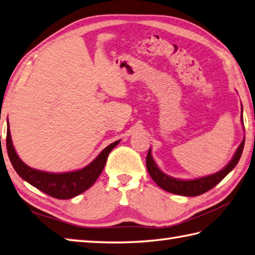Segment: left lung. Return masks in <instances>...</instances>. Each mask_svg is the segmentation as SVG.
I'll use <instances>...</instances> for the list:
<instances>
[{"label":"left lung","instance_id":"left-lung-1","mask_svg":"<svg viewBox=\"0 0 255 255\" xmlns=\"http://www.w3.org/2000/svg\"><path fill=\"white\" fill-rule=\"evenodd\" d=\"M242 122H243V117H242ZM244 142H245V137L237 149V152L234 154L232 160H231L223 169L213 175L205 176V177L191 179V180H183V179H176V178L170 177V176H167L161 172L158 167H157V165L155 164V161L151 157L150 149L148 150V154L146 157V167L152 180H154V182L158 185L160 188H163L164 191L173 193V194H177V195H183V196H197V195H201V194L206 193L207 191H210L211 188L216 186V185L219 184L221 180L235 167V166H237V164L239 163V160L241 158V155H242Z\"/></svg>","mask_w":255,"mask_h":255}]
</instances>
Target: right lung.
I'll return each mask as SVG.
<instances>
[{
	"mask_svg": "<svg viewBox=\"0 0 255 255\" xmlns=\"http://www.w3.org/2000/svg\"><path fill=\"white\" fill-rule=\"evenodd\" d=\"M119 143V140L110 143L105 149L100 152L98 157L90 163L85 168L76 170V172H69L62 174H52L47 172H41L38 169H33L25 165L18 158L14 147H13L10 128L7 122L6 131V149L8 158L15 172L20 175L32 186L40 189L48 195L52 196L58 200H69L79 194L87 191L95 184L97 178L99 177L101 172L106 165L108 156L114 148Z\"/></svg>",
	"mask_w": 255,
	"mask_h": 255,
	"instance_id": "1",
	"label": "right lung"
}]
</instances>
